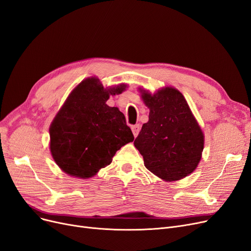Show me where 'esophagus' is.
<instances>
[{
    "label": "esophagus",
    "instance_id": "esophagus-1",
    "mask_svg": "<svg viewBox=\"0 0 251 251\" xmlns=\"http://www.w3.org/2000/svg\"><path fill=\"white\" fill-rule=\"evenodd\" d=\"M131 129H132V132H133V135H134V137H136V136L138 135V133H139V130H140V125H139V124L133 125V126L131 127Z\"/></svg>",
    "mask_w": 251,
    "mask_h": 251
}]
</instances>
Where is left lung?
I'll use <instances>...</instances> for the list:
<instances>
[{
    "label": "left lung",
    "mask_w": 251,
    "mask_h": 251,
    "mask_svg": "<svg viewBox=\"0 0 251 251\" xmlns=\"http://www.w3.org/2000/svg\"><path fill=\"white\" fill-rule=\"evenodd\" d=\"M139 91L150 108L149 121L134 140L145 166L165 181L188 176L201 160L204 134L186 99L173 87L154 94Z\"/></svg>",
    "instance_id": "8db88e82"
}]
</instances>
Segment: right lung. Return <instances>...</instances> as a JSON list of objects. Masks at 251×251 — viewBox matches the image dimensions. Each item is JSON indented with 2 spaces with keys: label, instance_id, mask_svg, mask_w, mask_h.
Masks as SVG:
<instances>
[{
  "label": "right lung",
  "instance_id": "add662e5",
  "mask_svg": "<svg viewBox=\"0 0 251 251\" xmlns=\"http://www.w3.org/2000/svg\"><path fill=\"white\" fill-rule=\"evenodd\" d=\"M126 85L103 88L100 79H85L71 92L50 125V151L69 176L89 178L110 165L116 151L134 139L118 107L105 102Z\"/></svg>",
  "mask_w": 251,
  "mask_h": 251
}]
</instances>
